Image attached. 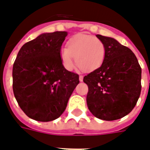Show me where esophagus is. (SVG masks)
I'll return each instance as SVG.
<instances>
[{"label":"esophagus","mask_w":150,"mask_h":150,"mask_svg":"<svg viewBox=\"0 0 150 150\" xmlns=\"http://www.w3.org/2000/svg\"><path fill=\"white\" fill-rule=\"evenodd\" d=\"M83 75H79V81H80V82H83Z\"/></svg>","instance_id":"obj_1"}]
</instances>
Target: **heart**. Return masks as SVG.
<instances>
[{"label": "heart", "instance_id": "obj_1", "mask_svg": "<svg viewBox=\"0 0 150 150\" xmlns=\"http://www.w3.org/2000/svg\"><path fill=\"white\" fill-rule=\"evenodd\" d=\"M63 66L72 71L76 64L85 71H91L101 66L105 57V46L99 38L89 34H79L67 42L60 52Z\"/></svg>", "mask_w": 150, "mask_h": 150}]
</instances>
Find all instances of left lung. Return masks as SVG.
<instances>
[{"mask_svg":"<svg viewBox=\"0 0 150 150\" xmlns=\"http://www.w3.org/2000/svg\"><path fill=\"white\" fill-rule=\"evenodd\" d=\"M105 46L102 64L83 78L87 84L90 112L103 120L123 118L136 105L141 93L142 69L129 48L115 38L96 35Z\"/></svg>","mask_w":150,"mask_h":150,"instance_id":"8db88e82","label":"left lung"}]
</instances>
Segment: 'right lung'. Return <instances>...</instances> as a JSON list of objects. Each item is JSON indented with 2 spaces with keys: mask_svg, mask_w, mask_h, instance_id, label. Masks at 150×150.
Returning <instances> with one entry per match:
<instances>
[{
  "mask_svg": "<svg viewBox=\"0 0 150 150\" xmlns=\"http://www.w3.org/2000/svg\"><path fill=\"white\" fill-rule=\"evenodd\" d=\"M67 35V31L43 33L23 45L17 54L13 93L22 110L34 120L59 118L79 83V75L66 70L60 58Z\"/></svg>",
  "mask_w": 150,
  "mask_h": 150,
  "instance_id": "right-lung-1",
  "label": "right lung"
}]
</instances>
